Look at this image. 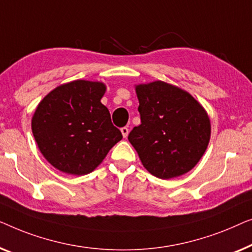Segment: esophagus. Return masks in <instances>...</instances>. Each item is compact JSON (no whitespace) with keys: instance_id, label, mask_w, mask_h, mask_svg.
<instances>
[{"instance_id":"1","label":"esophagus","mask_w":252,"mask_h":252,"mask_svg":"<svg viewBox=\"0 0 252 252\" xmlns=\"http://www.w3.org/2000/svg\"><path fill=\"white\" fill-rule=\"evenodd\" d=\"M121 132L123 134V137L126 138L127 134H129V129H127L126 126H123V127H121Z\"/></svg>"}]
</instances>
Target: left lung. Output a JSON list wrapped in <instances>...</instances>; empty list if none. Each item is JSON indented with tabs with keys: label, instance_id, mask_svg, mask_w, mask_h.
I'll use <instances>...</instances> for the list:
<instances>
[{
	"label": "left lung",
	"instance_id": "left-lung-1",
	"mask_svg": "<svg viewBox=\"0 0 252 252\" xmlns=\"http://www.w3.org/2000/svg\"><path fill=\"white\" fill-rule=\"evenodd\" d=\"M140 125L127 139L152 175L170 179L192 170L210 140L207 112L189 92L162 81L136 87Z\"/></svg>",
	"mask_w": 252,
	"mask_h": 252
}]
</instances>
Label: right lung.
I'll return each instance as SVG.
<instances>
[{
    "label": "right lung",
    "instance_id": "add662e5",
    "mask_svg": "<svg viewBox=\"0 0 252 252\" xmlns=\"http://www.w3.org/2000/svg\"><path fill=\"white\" fill-rule=\"evenodd\" d=\"M104 83L77 80L45 95L32 119V131L41 153L60 171L90 173L122 139L111 114L100 102Z\"/></svg>",
    "mask_w": 252,
    "mask_h": 252
}]
</instances>
